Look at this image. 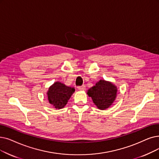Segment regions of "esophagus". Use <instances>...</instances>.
Returning <instances> with one entry per match:
<instances>
[{"mask_svg": "<svg viewBox=\"0 0 159 159\" xmlns=\"http://www.w3.org/2000/svg\"><path fill=\"white\" fill-rule=\"evenodd\" d=\"M77 89H79V90H84L86 89L85 85H82V86H77Z\"/></svg>", "mask_w": 159, "mask_h": 159, "instance_id": "1", "label": "esophagus"}]
</instances>
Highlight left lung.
<instances>
[{
    "mask_svg": "<svg viewBox=\"0 0 159 159\" xmlns=\"http://www.w3.org/2000/svg\"><path fill=\"white\" fill-rule=\"evenodd\" d=\"M87 94L91 97L94 104L100 110H105L114 101L117 88L111 82L100 80L95 86L89 88Z\"/></svg>",
    "mask_w": 159,
    "mask_h": 159,
    "instance_id": "left-lung-1",
    "label": "left lung"
}]
</instances>
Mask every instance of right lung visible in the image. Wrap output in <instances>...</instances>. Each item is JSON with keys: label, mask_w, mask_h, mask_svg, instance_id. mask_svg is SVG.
Returning <instances> with one entry per match:
<instances>
[{"label": "right lung", "mask_w": 159, "mask_h": 159, "mask_svg": "<svg viewBox=\"0 0 159 159\" xmlns=\"http://www.w3.org/2000/svg\"><path fill=\"white\" fill-rule=\"evenodd\" d=\"M75 89L59 82H56L49 88L47 92L48 100L55 108H64L71 98Z\"/></svg>", "instance_id": "1"}]
</instances>
